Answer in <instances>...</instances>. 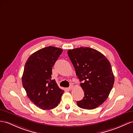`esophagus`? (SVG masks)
<instances>
[{
  "instance_id": "1",
  "label": "esophagus",
  "mask_w": 133,
  "mask_h": 133,
  "mask_svg": "<svg viewBox=\"0 0 133 133\" xmlns=\"http://www.w3.org/2000/svg\"><path fill=\"white\" fill-rule=\"evenodd\" d=\"M73 88H74L73 85H70L69 88H68V89H69V90H71V89H73Z\"/></svg>"
}]
</instances>
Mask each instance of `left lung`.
I'll list each match as a JSON object with an SVG mask.
<instances>
[{
	"label": "left lung",
	"mask_w": 133,
	"mask_h": 133,
	"mask_svg": "<svg viewBox=\"0 0 133 133\" xmlns=\"http://www.w3.org/2000/svg\"><path fill=\"white\" fill-rule=\"evenodd\" d=\"M68 56L84 91L82 100L76 103L81 108L93 110L107 99L115 77L111 63L103 54L89 47L70 49Z\"/></svg>",
	"instance_id": "8db88e82"
}]
</instances>
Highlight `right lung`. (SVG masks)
Instances as JSON below:
<instances>
[{
    "mask_svg": "<svg viewBox=\"0 0 133 133\" xmlns=\"http://www.w3.org/2000/svg\"><path fill=\"white\" fill-rule=\"evenodd\" d=\"M62 52L58 48L46 46L32 54L25 63L23 87L30 101L42 110L56 107L64 93L52 79V67Z\"/></svg>",
    "mask_w": 133,
    "mask_h": 133,
    "instance_id": "right-lung-1",
    "label": "right lung"
}]
</instances>
